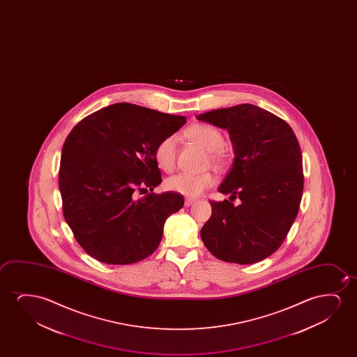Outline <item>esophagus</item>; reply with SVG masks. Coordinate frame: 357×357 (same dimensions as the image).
Wrapping results in <instances>:
<instances>
[{"mask_svg": "<svg viewBox=\"0 0 357 357\" xmlns=\"http://www.w3.org/2000/svg\"><path fill=\"white\" fill-rule=\"evenodd\" d=\"M194 202H195V201L191 200V199H186L185 202H184V205H185L186 207H190Z\"/></svg>", "mask_w": 357, "mask_h": 357, "instance_id": "1", "label": "esophagus"}]
</instances>
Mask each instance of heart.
Segmentation results:
<instances>
[{
	"mask_svg": "<svg viewBox=\"0 0 357 357\" xmlns=\"http://www.w3.org/2000/svg\"><path fill=\"white\" fill-rule=\"evenodd\" d=\"M185 137L195 142L206 151L210 152L211 160L215 165H222L225 160V151L222 147L225 146V137L220 129L210 126L197 123L185 130ZM155 161L157 166L162 171L172 172L176 167V137L174 135L162 139L157 144L153 151ZM215 178L210 172L192 174V173H178L172 176L166 181V188L169 191L186 196V197H196L201 195L206 189H208L215 184Z\"/></svg>",
	"mask_w": 357,
	"mask_h": 357,
	"instance_id": "heart-1",
	"label": "heart"
}]
</instances>
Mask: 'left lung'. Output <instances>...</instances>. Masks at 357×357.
Returning <instances> with one entry per match:
<instances>
[{
    "label": "left lung",
    "mask_w": 357,
    "mask_h": 357,
    "mask_svg": "<svg viewBox=\"0 0 357 357\" xmlns=\"http://www.w3.org/2000/svg\"><path fill=\"white\" fill-rule=\"evenodd\" d=\"M199 121L227 129L234 161L218 191L228 200L210 201L212 215L201 239L217 259L256 264L283 244L298 215L303 190V155L293 129L282 118L250 103L220 108Z\"/></svg>",
    "instance_id": "obj_1"
}]
</instances>
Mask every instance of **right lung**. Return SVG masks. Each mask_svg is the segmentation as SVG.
<instances>
[{
  "instance_id": "1",
  "label": "right lung",
  "mask_w": 357,
  "mask_h": 357,
  "mask_svg": "<svg viewBox=\"0 0 357 357\" xmlns=\"http://www.w3.org/2000/svg\"><path fill=\"white\" fill-rule=\"evenodd\" d=\"M186 123L132 103H114L84 118L66 139L59 184L64 220L86 254L130 264L158 248L167 218L184 197L163 192L137 199L162 183L153 151Z\"/></svg>"
}]
</instances>
